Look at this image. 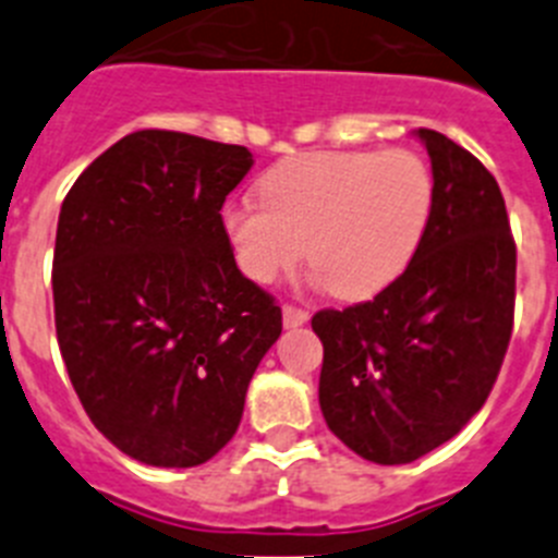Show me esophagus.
Returning <instances> with one entry per match:
<instances>
[{
	"mask_svg": "<svg viewBox=\"0 0 558 558\" xmlns=\"http://www.w3.org/2000/svg\"><path fill=\"white\" fill-rule=\"evenodd\" d=\"M282 315H284V327H288V329L302 327V324L310 322V313H307V310H304V307H295V304H284Z\"/></svg>",
	"mask_w": 558,
	"mask_h": 558,
	"instance_id": "obj_1",
	"label": "esophagus"
}]
</instances>
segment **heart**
I'll return each instance as SVG.
<instances>
[{
    "instance_id": "1",
    "label": "heart",
    "mask_w": 558,
    "mask_h": 558,
    "mask_svg": "<svg viewBox=\"0 0 558 558\" xmlns=\"http://www.w3.org/2000/svg\"><path fill=\"white\" fill-rule=\"evenodd\" d=\"M259 198L223 209L236 268L274 284L310 268L347 302L383 293L405 274L433 215V172L422 156L393 150H318L270 167Z\"/></svg>"
}]
</instances>
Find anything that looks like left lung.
<instances>
[{
  "label": "left lung",
  "mask_w": 558,
  "mask_h": 558,
  "mask_svg": "<svg viewBox=\"0 0 558 558\" xmlns=\"http://www.w3.org/2000/svg\"><path fill=\"white\" fill-rule=\"evenodd\" d=\"M416 136L433 165V215L413 263L372 302L313 315L329 430L386 466L461 433L514 327L517 245L495 175L445 133Z\"/></svg>",
  "instance_id": "1"
}]
</instances>
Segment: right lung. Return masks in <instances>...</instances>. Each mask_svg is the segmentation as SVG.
I'll list each match as a JSON object with an SVG mask.
<instances>
[{"mask_svg": "<svg viewBox=\"0 0 558 558\" xmlns=\"http://www.w3.org/2000/svg\"><path fill=\"white\" fill-rule=\"evenodd\" d=\"M251 165L243 145L136 131L63 198L52 259L61 357L97 430L150 466L218 456L282 335V310L240 274L223 234L226 195Z\"/></svg>", "mask_w": 558, "mask_h": 558, "instance_id": "add662e5", "label": "right lung"}]
</instances>
